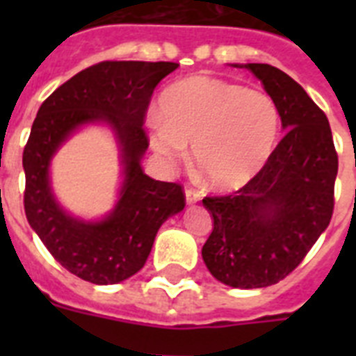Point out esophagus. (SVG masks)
<instances>
[{
    "label": "esophagus",
    "instance_id": "1",
    "mask_svg": "<svg viewBox=\"0 0 356 356\" xmlns=\"http://www.w3.org/2000/svg\"><path fill=\"white\" fill-rule=\"evenodd\" d=\"M184 197H186V203H188V205H194V203H197V201L201 200L200 192H195V190L192 188H188L184 192Z\"/></svg>",
    "mask_w": 356,
    "mask_h": 356
}]
</instances>
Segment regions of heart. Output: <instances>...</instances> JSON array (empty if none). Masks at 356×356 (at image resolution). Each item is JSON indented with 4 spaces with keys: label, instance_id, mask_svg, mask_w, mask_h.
<instances>
[{
    "label": "heart",
    "instance_id": "b5f03b06",
    "mask_svg": "<svg viewBox=\"0 0 356 356\" xmlns=\"http://www.w3.org/2000/svg\"><path fill=\"white\" fill-rule=\"evenodd\" d=\"M156 159L173 166L192 145L195 168L209 186L238 190L270 161L279 108L266 92L214 77H188L161 96V114L145 120Z\"/></svg>",
    "mask_w": 356,
    "mask_h": 356
}]
</instances>
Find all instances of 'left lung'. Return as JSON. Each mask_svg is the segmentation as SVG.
<instances>
[{
  "label": "left lung",
  "mask_w": 356,
  "mask_h": 356,
  "mask_svg": "<svg viewBox=\"0 0 356 356\" xmlns=\"http://www.w3.org/2000/svg\"><path fill=\"white\" fill-rule=\"evenodd\" d=\"M262 83L286 131L257 177L205 197L212 233L201 254L214 279L264 288L292 273L331 222L338 155L329 120L303 86L270 64H233Z\"/></svg>",
  "instance_id": "8db88e82"
}]
</instances>
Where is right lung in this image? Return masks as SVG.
Masks as SVG:
<instances>
[{"label":"right lung","instance_id":"obj_1","mask_svg":"<svg viewBox=\"0 0 356 356\" xmlns=\"http://www.w3.org/2000/svg\"><path fill=\"white\" fill-rule=\"evenodd\" d=\"M177 63L105 60L60 85L38 108L24 149L27 222L58 264L83 281L116 284L144 268L156 231L184 209L181 184L145 175L144 118L151 94ZM92 122L107 124L120 151L122 186L102 220L70 215L51 186L52 156L70 136Z\"/></svg>","mask_w":356,"mask_h":356}]
</instances>
